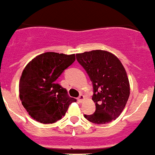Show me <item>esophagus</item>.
<instances>
[{
	"mask_svg": "<svg viewBox=\"0 0 155 155\" xmlns=\"http://www.w3.org/2000/svg\"><path fill=\"white\" fill-rule=\"evenodd\" d=\"M84 95H83V94H81L80 96H79L78 98V102H83V101H84Z\"/></svg>",
	"mask_w": 155,
	"mask_h": 155,
	"instance_id": "1",
	"label": "esophagus"
}]
</instances>
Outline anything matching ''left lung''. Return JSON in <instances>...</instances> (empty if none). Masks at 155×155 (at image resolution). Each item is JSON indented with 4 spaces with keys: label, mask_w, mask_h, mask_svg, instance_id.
<instances>
[{
    "label": "left lung",
    "mask_w": 155,
    "mask_h": 155,
    "mask_svg": "<svg viewBox=\"0 0 155 155\" xmlns=\"http://www.w3.org/2000/svg\"><path fill=\"white\" fill-rule=\"evenodd\" d=\"M93 84L92 100L95 112L84 117L93 124H105L116 120L123 112L130 96L127 71L114 54L91 50L76 54Z\"/></svg>",
    "instance_id": "obj_1"
}]
</instances>
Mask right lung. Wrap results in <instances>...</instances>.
Masks as SVG:
<instances>
[{
  "label": "right lung",
  "instance_id": "1",
  "mask_svg": "<svg viewBox=\"0 0 155 155\" xmlns=\"http://www.w3.org/2000/svg\"><path fill=\"white\" fill-rule=\"evenodd\" d=\"M75 61V54L47 52L32 59L23 70L19 98L29 116L41 124L61 120L69 105L76 102L57 79Z\"/></svg>",
  "mask_w": 155,
  "mask_h": 155
}]
</instances>
